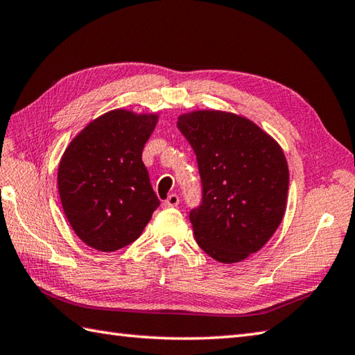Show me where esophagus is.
<instances>
[{
	"label": "esophagus",
	"mask_w": 355,
	"mask_h": 355,
	"mask_svg": "<svg viewBox=\"0 0 355 355\" xmlns=\"http://www.w3.org/2000/svg\"><path fill=\"white\" fill-rule=\"evenodd\" d=\"M178 203H180V197L177 196V193H171V196L164 200L163 206L164 207H175V206H178Z\"/></svg>",
	"instance_id": "esophagus-1"
}]
</instances>
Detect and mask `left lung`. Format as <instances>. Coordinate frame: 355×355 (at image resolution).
<instances>
[{
  "mask_svg": "<svg viewBox=\"0 0 355 355\" xmlns=\"http://www.w3.org/2000/svg\"><path fill=\"white\" fill-rule=\"evenodd\" d=\"M177 128L197 155L201 203L189 212L198 246L220 263L260 251L286 211L289 171L272 137L245 116L196 110Z\"/></svg>",
  "mask_w": 355,
  "mask_h": 355,
  "instance_id": "8db88e82",
  "label": "left lung"
}]
</instances>
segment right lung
Wrapping results in <instances>:
<instances>
[{"label": "right lung", "instance_id": "1", "mask_svg": "<svg viewBox=\"0 0 355 355\" xmlns=\"http://www.w3.org/2000/svg\"><path fill=\"white\" fill-rule=\"evenodd\" d=\"M157 121V114L110 110L89 123L62 154V209L75 234L96 251L130 245L159 206L141 159Z\"/></svg>", "mask_w": 355, "mask_h": 355}]
</instances>
